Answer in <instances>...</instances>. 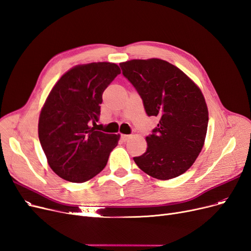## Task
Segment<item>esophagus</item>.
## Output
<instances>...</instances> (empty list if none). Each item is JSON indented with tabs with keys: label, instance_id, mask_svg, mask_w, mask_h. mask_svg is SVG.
Instances as JSON below:
<instances>
[{
	"label": "esophagus",
	"instance_id": "esophagus-1",
	"mask_svg": "<svg viewBox=\"0 0 251 251\" xmlns=\"http://www.w3.org/2000/svg\"><path fill=\"white\" fill-rule=\"evenodd\" d=\"M130 137H131V135H128V134H122V135H121V139H122V141H124V142L128 141L129 139H130Z\"/></svg>",
	"mask_w": 251,
	"mask_h": 251
}]
</instances>
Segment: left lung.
I'll use <instances>...</instances> for the list:
<instances>
[{
    "mask_svg": "<svg viewBox=\"0 0 251 251\" xmlns=\"http://www.w3.org/2000/svg\"><path fill=\"white\" fill-rule=\"evenodd\" d=\"M120 67L140 94L147 115L159 118L146 136V152L133 157L134 163L160 180L183 174L205 141L208 110L203 94L180 69L163 59H132Z\"/></svg>",
    "mask_w": 251,
    "mask_h": 251,
    "instance_id": "obj_1",
    "label": "left lung"
}]
</instances>
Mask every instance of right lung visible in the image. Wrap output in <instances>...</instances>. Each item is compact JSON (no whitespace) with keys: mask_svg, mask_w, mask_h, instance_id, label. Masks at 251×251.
<instances>
[{"mask_svg":"<svg viewBox=\"0 0 251 251\" xmlns=\"http://www.w3.org/2000/svg\"><path fill=\"white\" fill-rule=\"evenodd\" d=\"M121 73L112 62L73 67L60 77L40 110L38 137L48 164L62 179L81 183L99 174L120 134L98 131L102 94Z\"/></svg>","mask_w":251,"mask_h":251,"instance_id":"add662e5","label":"right lung"}]
</instances>
